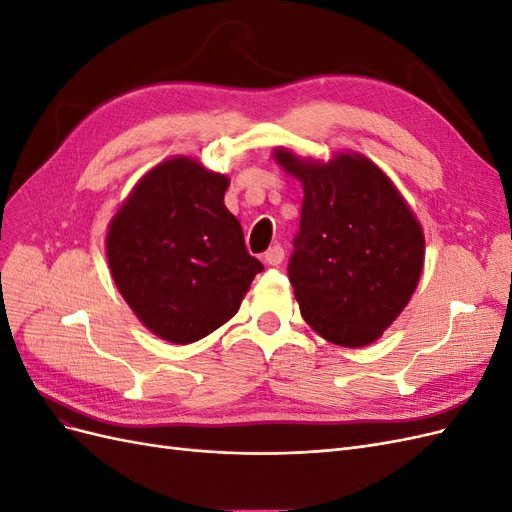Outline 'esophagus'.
Listing matches in <instances>:
<instances>
[{
  "instance_id": "1",
  "label": "esophagus",
  "mask_w": 512,
  "mask_h": 512,
  "mask_svg": "<svg viewBox=\"0 0 512 512\" xmlns=\"http://www.w3.org/2000/svg\"><path fill=\"white\" fill-rule=\"evenodd\" d=\"M282 260H284V247H280V245L271 247V250L265 254V262H267L269 267H277V265H282Z\"/></svg>"
}]
</instances>
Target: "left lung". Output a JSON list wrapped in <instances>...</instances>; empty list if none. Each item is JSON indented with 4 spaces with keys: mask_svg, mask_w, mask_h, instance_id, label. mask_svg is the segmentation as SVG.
<instances>
[{
    "mask_svg": "<svg viewBox=\"0 0 512 512\" xmlns=\"http://www.w3.org/2000/svg\"><path fill=\"white\" fill-rule=\"evenodd\" d=\"M273 158L303 185L301 230L288 265L303 320L331 344H374L421 280V222L363 153L320 162L277 147Z\"/></svg>",
    "mask_w": 512,
    "mask_h": 512,
    "instance_id": "obj_1",
    "label": "left lung"
}]
</instances>
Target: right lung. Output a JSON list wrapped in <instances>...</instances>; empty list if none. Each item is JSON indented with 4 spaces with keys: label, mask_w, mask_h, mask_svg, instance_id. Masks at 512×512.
<instances>
[{
    "label": "right lung",
    "mask_w": 512,
    "mask_h": 512,
    "mask_svg": "<svg viewBox=\"0 0 512 512\" xmlns=\"http://www.w3.org/2000/svg\"><path fill=\"white\" fill-rule=\"evenodd\" d=\"M230 179L188 156L138 179L106 232L111 277L136 318L170 344H192L239 312L262 262L224 205Z\"/></svg>",
    "instance_id": "1"
}]
</instances>
